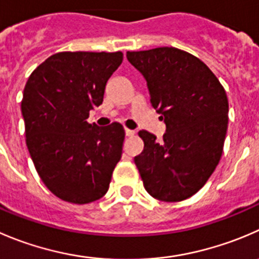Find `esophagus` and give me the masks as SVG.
<instances>
[{
	"mask_svg": "<svg viewBox=\"0 0 259 259\" xmlns=\"http://www.w3.org/2000/svg\"><path fill=\"white\" fill-rule=\"evenodd\" d=\"M125 134H126V137H133V135L135 134V130H132V129H127V127H125Z\"/></svg>",
	"mask_w": 259,
	"mask_h": 259,
	"instance_id": "obj_1",
	"label": "esophagus"
}]
</instances>
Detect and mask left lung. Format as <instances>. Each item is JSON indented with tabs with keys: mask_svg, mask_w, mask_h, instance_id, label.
I'll use <instances>...</instances> for the list:
<instances>
[{
	"mask_svg": "<svg viewBox=\"0 0 259 259\" xmlns=\"http://www.w3.org/2000/svg\"><path fill=\"white\" fill-rule=\"evenodd\" d=\"M126 57L147 79L150 104L167 126L160 142L140 130L144 149L134 162L150 196L182 201L219 164L229 112L225 90L201 59L185 50L162 47Z\"/></svg>",
	"mask_w": 259,
	"mask_h": 259,
	"instance_id": "obj_1",
	"label": "left lung"
}]
</instances>
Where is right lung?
I'll use <instances>...</instances> for the list:
<instances>
[{
  "label": "right lung",
  "instance_id": "obj_1",
  "mask_svg": "<svg viewBox=\"0 0 259 259\" xmlns=\"http://www.w3.org/2000/svg\"><path fill=\"white\" fill-rule=\"evenodd\" d=\"M121 62V52L55 53L25 84L27 149L44 185L63 201L89 204L109 190L125 130L120 122L100 127L87 119L102 104L107 79Z\"/></svg>",
  "mask_w": 259,
  "mask_h": 259
}]
</instances>
